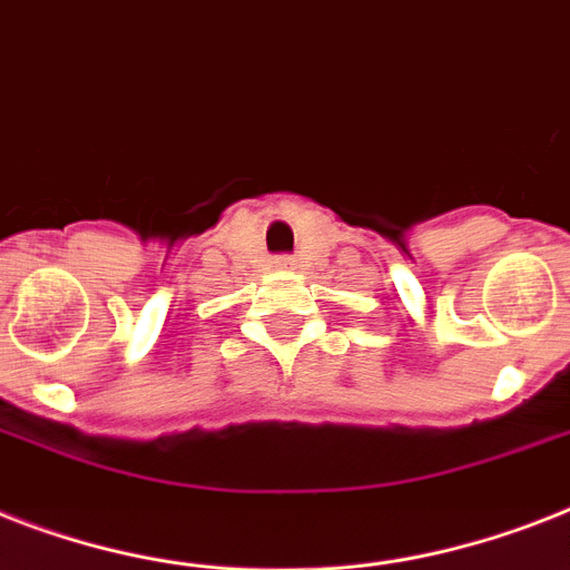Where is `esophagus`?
<instances>
[{"instance_id": "34e87169", "label": "esophagus", "mask_w": 570, "mask_h": 570, "mask_svg": "<svg viewBox=\"0 0 570 570\" xmlns=\"http://www.w3.org/2000/svg\"><path fill=\"white\" fill-rule=\"evenodd\" d=\"M275 266H277V269H293L295 257H289V254H277Z\"/></svg>"}]
</instances>
